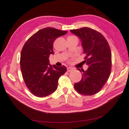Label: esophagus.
I'll list each match as a JSON object with an SVG mask.
<instances>
[{"mask_svg":"<svg viewBox=\"0 0 129 129\" xmlns=\"http://www.w3.org/2000/svg\"><path fill=\"white\" fill-rule=\"evenodd\" d=\"M73 70H74V69L72 68H71V67H68V68H67V71H68V72H71L73 71Z\"/></svg>","mask_w":129,"mask_h":129,"instance_id":"esophagus-1","label":"esophagus"}]
</instances>
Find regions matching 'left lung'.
Listing matches in <instances>:
<instances>
[{
  "instance_id": "8db88e82",
  "label": "left lung",
  "mask_w": 129,
  "mask_h": 129,
  "mask_svg": "<svg viewBox=\"0 0 129 129\" xmlns=\"http://www.w3.org/2000/svg\"><path fill=\"white\" fill-rule=\"evenodd\" d=\"M80 38L85 54L87 71L77 69L82 74L81 80L74 84L81 94L93 95L99 92L106 83L111 71V52L107 40L102 34L89 27L70 30Z\"/></svg>"
}]
</instances>
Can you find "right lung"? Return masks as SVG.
<instances>
[{"label": "right lung", "mask_w": 129, "mask_h": 129, "mask_svg": "<svg viewBox=\"0 0 129 129\" xmlns=\"http://www.w3.org/2000/svg\"><path fill=\"white\" fill-rule=\"evenodd\" d=\"M67 31L46 27L38 31L26 42L21 50L20 68L27 87L35 96L44 97L55 91L59 77L67 72L63 66L50 64L54 54L53 43Z\"/></svg>", "instance_id": "right-lung-1"}]
</instances>
